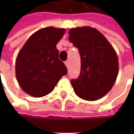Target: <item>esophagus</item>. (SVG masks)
<instances>
[{
    "instance_id": "1",
    "label": "esophagus",
    "mask_w": 134,
    "mask_h": 134,
    "mask_svg": "<svg viewBox=\"0 0 134 134\" xmlns=\"http://www.w3.org/2000/svg\"><path fill=\"white\" fill-rule=\"evenodd\" d=\"M65 65L67 66V67H69V65H70V64H69V61H68V60L65 61Z\"/></svg>"
}]
</instances>
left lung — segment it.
Wrapping results in <instances>:
<instances>
[{"instance_id": "8db88e82", "label": "left lung", "mask_w": 134, "mask_h": 134, "mask_svg": "<svg viewBox=\"0 0 134 134\" xmlns=\"http://www.w3.org/2000/svg\"><path fill=\"white\" fill-rule=\"evenodd\" d=\"M69 40L78 49L81 72L71 80L76 94L81 98L99 99L113 88L119 71L118 57L110 43L97 29L90 27L71 29Z\"/></svg>"}]
</instances>
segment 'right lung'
<instances>
[{"mask_svg": "<svg viewBox=\"0 0 134 134\" xmlns=\"http://www.w3.org/2000/svg\"><path fill=\"white\" fill-rule=\"evenodd\" d=\"M64 33V29L47 27L40 29L29 38L18 53L16 77L27 94L34 97L45 96L67 74V67L59 60L57 49V44Z\"/></svg>", "mask_w": 134, "mask_h": 134, "instance_id": "obj_1", "label": "right lung"}]
</instances>
